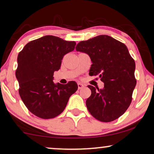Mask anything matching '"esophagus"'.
I'll return each instance as SVG.
<instances>
[{
  "mask_svg": "<svg viewBox=\"0 0 154 154\" xmlns=\"http://www.w3.org/2000/svg\"><path fill=\"white\" fill-rule=\"evenodd\" d=\"M85 87L84 85H82L81 83H78V88H79V90H81V89H82Z\"/></svg>",
  "mask_w": 154,
  "mask_h": 154,
  "instance_id": "esophagus-1",
  "label": "esophagus"
}]
</instances>
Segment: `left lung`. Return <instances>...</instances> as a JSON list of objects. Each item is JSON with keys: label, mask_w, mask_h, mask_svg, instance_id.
Here are the masks:
<instances>
[{"label": "left lung", "mask_w": 154, "mask_h": 154, "mask_svg": "<svg viewBox=\"0 0 154 154\" xmlns=\"http://www.w3.org/2000/svg\"><path fill=\"white\" fill-rule=\"evenodd\" d=\"M75 50L90 56V75H99L103 88L88 87L92 94L87 99L88 110L103 122L117 119L126 112L136 85L135 63L125 44L108 35H99L77 44Z\"/></svg>", "instance_id": "obj_1"}]
</instances>
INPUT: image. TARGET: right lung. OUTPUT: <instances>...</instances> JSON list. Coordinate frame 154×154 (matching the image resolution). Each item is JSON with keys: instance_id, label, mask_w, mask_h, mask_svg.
Here are the masks:
<instances>
[{"instance_id": "right-lung-1", "label": "right lung", "mask_w": 154, "mask_h": 154, "mask_svg": "<svg viewBox=\"0 0 154 154\" xmlns=\"http://www.w3.org/2000/svg\"><path fill=\"white\" fill-rule=\"evenodd\" d=\"M75 46V42L46 35L29 42L19 53L16 77L19 95L32 114L42 119L57 117L76 92L75 81L66 85L53 82V73L60 68L64 55Z\"/></svg>"}]
</instances>
